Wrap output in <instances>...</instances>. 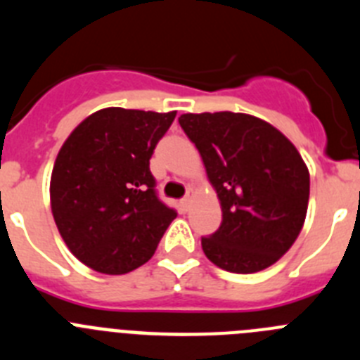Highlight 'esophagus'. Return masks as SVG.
<instances>
[{
    "label": "esophagus",
    "mask_w": 360,
    "mask_h": 360,
    "mask_svg": "<svg viewBox=\"0 0 360 360\" xmlns=\"http://www.w3.org/2000/svg\"><path fill=\"white\" fill-rule=\"evenodd\" d=\"M189 205H191V198H189V196H186V198L180 200V209H182V212L189 211Z\"/></svg>",
    "instance_id": "34e87169"
}]
</instances>
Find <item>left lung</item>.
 Returning a JSON list of instances; mask_svg holds the SVG:
<instances>
[{"instance_id":"obj_1","label":"left lung","mask_w":360,"mask_h":360,"mask_svg":"<svg viewBox=\"0 0 360 360\" xmlns=\"http://www.w3.org/2000/svg\"><path fill=\"white\" fill-rule=\"evenodd\" d=\"M178 122L221 205L219 229L202 238L205 256L236 274L274 265L294 245L308 209L310 174L295 146L247 113H184Z\"/></svg>"}]
</instances>
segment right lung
I'll list each match as a JSON object with an SVG mask.
<instances>
[{"mask_svg":"<svg viewBox=\"0 0 360 360\" xmlns=\"http://www.w3.org/2000/svg\"><path fill=\"white\" fill-rule=\"evenodd\" d=\"M176 111L104 108L82 120L53 164L50 203L66 247L103 274L151 259L176 218L157 195L149 158Z\"/></svg>","mask_w":360,"mask_h":360,"instance_id":"1","label":"right lung"}]
</instances>
